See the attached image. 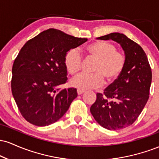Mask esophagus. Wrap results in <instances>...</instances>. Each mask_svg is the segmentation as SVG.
<instances>
[{"label":"esophagus","instance_id":"esophagus-1","mask_svg":"<svg viewBox=\"0 0 159 159\" xmlns=\"http://www.w3.org/2000/svg\"><path fill=\"white\" fill-rule=\"evenodd\" d=\"M77 93H78V95H81V94H83L84 93V90H77Z\"/></svg>","mask_w":159,"mask_h":159}]
</instances>
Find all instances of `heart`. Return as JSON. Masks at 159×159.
I'll return each instance as SVG.
<instances>
[{
    "instance_id": "1",
    "label": "heart",
    "mask_w": 159,
    "mask_h": 159,
    "mask_svg": "<svg viewBox=\"0 0 159 159\" xmlns=\"http://www.w3.org/2000/svg\"><path fill=\"white\" fill-rule=\"evenodd\" d=\"M89 56L96 60L92 69L93 74H81L71 80L72 87L81 90L96 89L102 87L104 80L115 81L123 72L125 57L116 52L114 45L105 41H98L87 47ZM64 64L67 72L74 75L81 70L82 57L77 48H72L66 54Z\"/></svg>"
}]
</instances>
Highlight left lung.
Masks as SVG:
<instances>
[{
  "mask_svg": "<svg viewBox=\"0 0 159 159\" xmlns=\"http://www.w3.org/2000/svg\"><path fill=\"white\" fill-rule=\"evenodd\" d=\"M97 39H111L120 44L125 54V66L119 77L104 93L96 94L90 112L101 126L119 130L132 125L145 107L152 72L143 48L123 34L111 33Z\"/></svg>",
  "mask_w": 159,
  "mask_h": 159,
  "instance_id": "8db88e82",
  "label": "left lung"
}]
</instances>
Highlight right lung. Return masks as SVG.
Returning a JSON list of instances; mask_svg holds the SVG:
<instances>
[{
    "label": "right lung",
    "instance_id": "right-lung-1",
    "mask_svg": "<svg viewBox=\"0 0 159 159\" xmlns=\"http://www.w3.org/2000/svg\"><path fill=\"white\" fill-rule=\"evenodd\" d=\"M57 29L44 30L25 43L12 66V93L23 117L37 126L59 120L77 97L67 81L66 54L87 42Z\"/></svg>",
    "mask_w": 159,
    "mask_h": 159
}]
</instances>
